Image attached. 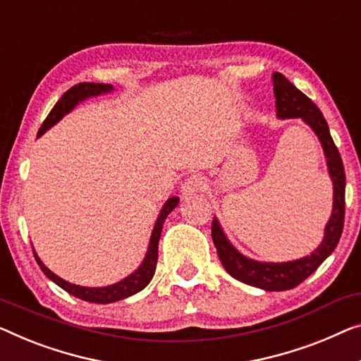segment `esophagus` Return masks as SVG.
<instances>
[{
	"label": "esophagus",
	"instance_id": "34e87169",
	"mask_svg": "<svg viewBox=\"0 0 361 361\" xmlns=\"http://www.w3.org/2000/svg\"><path fill=\"white\" fill-rule=\"evenodd\" d=\"M202 190H204V180L201 176H190V178L185 180V183L181 185V197L188 199L197 195V192Z\"/></svg>",
	"mask_w": 361,
	"mask_h": 361
}]
</instances>
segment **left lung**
Wrapping results in <instances>:
<instances>
[{"instance_id": "left-lung-1", "label": "left lung", "mask_w": 361, "mask_h": 361, "mask_svg": "<svg viewBox=\"0 0 361 361\" xmlns=\"http://www.w3.org/2000/svg\"><path fill=\"white\" fill-rule=\"evenodd\" d=\"M272 82L277 116L282 120L301 118L313 129L319 139L322 150H324L327 170H329V176L334 185V202H332L331 219L324 228V238L310 256L287 262H261L243 256L230 243L215 217L212 220V240L225 271L236 281L267 290V292H282V290L297 287L305 279H308L336 250L338 240H341L343 215H345V171H343L341 154L331 137L327 121L322 116L321 110L313 104V100L300 92L281 73L272 74Z\"/></svg>"}]
</instances>
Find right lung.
Masks as SVG:
<instances>
[{"instance_id": "obj_1", "label": "right lung", "mask_w": 361, "mask_h": 361, "mask_svg": "<svg viewBox=\"0 0 361 361\" xmlns=\"http://www.w3.org/2000/svg\"><path fill=\"white\" fill-rule=\"evenodd\" d=\"M111 90H113V85H110V84L80 82L78 85H74V87L66 90V92L61 95V99L56 102L55 106L51 109V111L48 113V116L45 118V121L42 123V126L39 129V136H42V134L45 133L47 129H50L53 125H56V123L60 121L64 115H68V113L71 111L74 106L79 104V102L89 99V97L111 92ZM178 202H180V199L173 196L164 204L162 211H160L159 217H157V222H155V225H154L152 235H150L149 248H147L146 257H144L142 264L139 266L136 271L131 274V276L125 277L120 282L109 285V287H80V285L69 283L66 281H63L61 277H58L56 274H53L50 269L43 264V262L40 261V257L37 256L35 250L32 248L37 264L40 266L43 274H45L50 281L55 282L58 287H61L63 290H66L68 293H71L76 298H80L84 301L104 305V303H113V301L131 297V295L141 292L142 288H146L147 283L152 281V277L155 274V267H157L159 240H160V233H162L164 222H165V219L169 217V214L173 211L176 206H178Z\"/></svg>"}]
</instances>
